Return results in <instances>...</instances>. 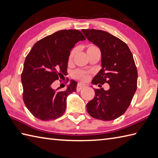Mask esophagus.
<instances>
[{"instance_id": "1", "label": "esophagus", "mask_w": 158, "mask_h": 158, "mask_svg": "<svg viewBox=\"0 0 158 158\" xmlns=\"http://www.w3.org/2000/svg\"><path fill=\"white\" fill-rule=\"evenodd\" d=\"M85 87V85L84 84H82V83H79V84L77 85L76 90L77 92H79L80 90H81L83 88H84Z\"/></svg>"}]
</instances>
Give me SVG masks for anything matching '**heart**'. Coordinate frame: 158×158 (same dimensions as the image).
Returning a JSON list of instances; mask_svg holds the SVG:
<instances>
[{
  "mask_svg": "<svg viewBox=\"0 0 158 158\" xmlns=\"http://www.w3.org/2000/svg\"><path fill=\"white\" fill-rule=\"evenodd\" d=\"M97 50H99V49L96 45H90L87 47L86 52H87V53L89 54V53H91L97 51ZM75 53H76V49H73L71 50V52H70V54L69 56V62L72 61L73 59V57L75 54ZM72 77L74 79H78L81 81L85 82L89 79L90 75H89V73L88 71L80 70V69H77L75 70H74V71L72 73Z\"/></svg>",
  "mask_w": 158,
  "mask_h": 158,
  "instance_id": "1",
  "label": "heart"
}]
</instances>
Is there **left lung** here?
<instances>
[{
    "mask_svg": "<svg viewBox=\"0 0 158 158\" xmlns=\"http://www.w3.org/2000/svg\"><path fill=\"white\" fill-rule=\"evenodd\" d=\"M81 31L101 51L102 68L92 83H107L110 86L107 91L94 89V98L87 104V110L97 119H115L126 111L137 88L138 73L132 53L126 43L109 32L95 29Z\"/></svg>",
    "mask_w": 158,
    "mask_h": 158,
    "instance_id": "left-lung-1",
    "label": "left lung"
}]
</instances>
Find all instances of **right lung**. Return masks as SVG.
<instances>
[{"instance_id": "add662e5", "label": "right lung", "mask_w": 158, "mask_h": 158, "mask_svg": "<svg viewBox=\"0 0 158 158\" xmlns=\"http://www.w3.org/2000/svg\"><path fill=\"white\" fill-rule=\"evenodd\" d=\"M83 40L78 30H62L36 42L26 56L21 75L23 100L36 118L53 120L65 112L66 98L76 91L77 82L71 81L64 91L52 85L67 75L70 50Z\"/></svg>"}]
</instances>
